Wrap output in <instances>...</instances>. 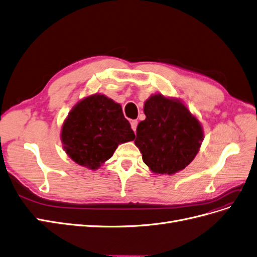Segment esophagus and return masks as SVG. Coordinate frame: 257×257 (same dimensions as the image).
I'll return each instance as SVG.
<instances>
[{"mask_svg":"<svg viewBox=\"0 0 257 257\" xmlns=\"http://www.w3.org/2000/svg\"><path fill=\"white\" fill-rule=\"evenodd\" d=\"M137 124H138V122H137V120H132L131 121V127H132V130H133L135 133H136V128H137Z\"/></svg>","mask_w":257,"mask_h":257,"instance_id":"obj_1","label":"esophagus"}]
</instances>
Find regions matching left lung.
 Returning <instances> with one entry per match:
<instances>
[{
	"label": "left lung",
	"instance_id": "8db88e82",
	"mask_svg": "<svg viewBox=\"0 0 257 257\" xmlns=\"http://www.w3.org/2000/svg\"><path fill=\"white\" fill-rule=\"evenodd\" d=\"M146 119L139 122L135 145L151 172L172 176L196 157L204 131L181 100L151 95L145 102Z\"/></svg>",
	"mask_w": 257,
	"mask_h": 257
}]
</instances>
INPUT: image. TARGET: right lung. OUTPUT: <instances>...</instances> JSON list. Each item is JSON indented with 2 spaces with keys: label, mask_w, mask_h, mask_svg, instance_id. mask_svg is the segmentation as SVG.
Wrapping results in <instances>:
<instances>
[{
  "label": "right lung",
  "mask_w": 257,
  "mask_h": 257,
  "mask_svg": "<svg viewBox=\"0 0 257 257\" xmlns=\"http://www.w3.org/2000/svg\"><path fill=\"white\" fill-rule=\"evenodd\" d=\"M134 138L120 104L97 93L82 98L72 108L61 131L66 154L91 170L109 160L120 144Z\"/></svg>",
  "instance_id": "right-lung-1"
}]
</instances>
